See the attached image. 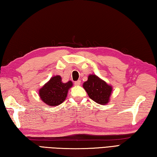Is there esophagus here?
<instances>
[{
  "label": "esophagus",
  "instance_id": "obj_1",
  "mask_svg": "<svg viewBox=\"0 0 157 157\" xmlns=\"http://www.w3.org/2000/svg\"><path fill=\"white\" fill-rule=\"evenodd\" d=\"M80 84H81V81H80V80H78V81H76L75 82V85H79Z\"/></svg>",
  "mask_w": 157,
  "mask_h": 157
}]
</instances>
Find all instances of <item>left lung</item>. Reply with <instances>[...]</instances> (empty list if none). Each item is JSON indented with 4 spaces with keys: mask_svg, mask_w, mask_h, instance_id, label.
<instances>
[{
    "mask_svg": "<svg viewBox=\"0 0 157 157\" xmlns=\"http://www.w3.org/2000/svg\"><path fill=\"white\" fill-rule=\"evenodd\" d=\"M83 87L92 100L100 104H107L110 100L112 87L96 75H89Z\"/></svg>",
    "mask_w": 157,
    "mask_h": 157,
    "instance_id": "obj_1",
    "label": "left lung"
}]
</instances>
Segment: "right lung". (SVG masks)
<instances>
[{
    "label": "right lung",
    "mask_w": 157,
    "mask_h": 157,
    "mask_svg": "<svg viewBox=\"0 0 157 157\" xmlns=\"http://www.w3.org/2000/svg\"><path fill=\"white\" fill-rule=\"evenodd\" d=\"M72 86L71 81L63 83L60 76H53L40 89L39 95L48 105H59L65 100L68 89Z\"/></svg>",
    "instance_id": "obj_1"
}]
</instances>
